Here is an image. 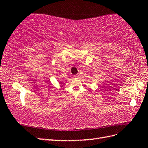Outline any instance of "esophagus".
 Here are the masks:
<instances>
[{
  "label": "esophagus",
  "mask_w": 148,
  "mask_h": 148,
  "mask_svg": "<svg viewBox=\"0 0 148 148\" xmlns=\"http://www.w3.org/2000/svg\"><path fill=\"white\" fill-rule=\"evenodd\" d=\"M78 77V75H75L74 77H73V78H77Z\"/></svg>",
  "instance_id": "obj_1"
}]
</instances>
